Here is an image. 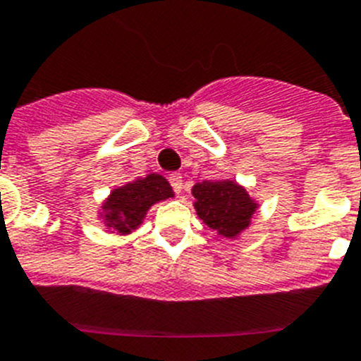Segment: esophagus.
Instances as JSON below:
<instances>
[{"label":"esophagus","mask_w":361,"mask_h":361,"mask_svg":"<svg viewBox=\"0 0 361 361\" xmlns=\"http://www.w3.org/2000/svg\"><path fill=\"white\" fill-rule=\"evenodd\" d=\"M169 181H171V185H173L174 192L176 194H181V190H183V178H181V174L174 173L169 176Z\"/></svg>","instance_id":"obj_1"}]
</instances>
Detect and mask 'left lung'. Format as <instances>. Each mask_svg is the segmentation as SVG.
<instances>
[{
	"label": "left lung",
	"instance_id": "1",
	"mask_svg": "<svg viewBox=\"0 0 361 361\" xmlns=\"http://www.w3.org/2000/svg\"><path fill=\"white\" fill-rule=\"evenodd\" d=\"M192 196L197 217L226 239L241 235L259 209L257 201L233 180L201 181L192 187Z\"/></svg>",
	"mask_w": 361,
	"mask_h": 361
}]
</instances>
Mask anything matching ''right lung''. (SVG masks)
Masks as SVG:
<instances>
[{
	"label": "right lung",
	"mask_w": 361,
	"mask_h": 361,
	"mask_svg": "<svg viewBox=\"0 0 361 361\" xmlns=\"http://www.w3.org/2000/svg\"><path fill=\"white\" fill-rule=\"evenodd\" d=\"M169 197H174L171 183L160 174L152 173L113 188L100 207L99 217L111 230V233L128 235L142 225L152 204Z\"/></svg>",
	"instance_id": "add662e5"
}]
</instances>
